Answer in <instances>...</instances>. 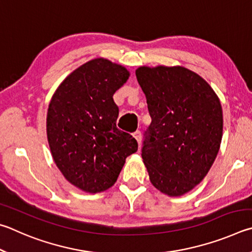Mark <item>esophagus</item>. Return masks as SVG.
Listing matches in <instances>:
<instances>
[{
	"mask_svg": "<svg viewBox=\"0 0 252 252\" xmlns=\"http://www.w3.org/2000/svg\"><path fill=\"white\" fill-rule=\"evenodd\" d=\"M133 136L135 137V139L137 140V143L140 144V142H142V133H140L139 130H136L135 133L133 134Z\"/></svg>",
	"mask_w": 252,
	"mask_h": 252,
	"instance_id": "esophagus-1",
	"label": "esophagus"
}]
</instances>
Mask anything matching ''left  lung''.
Here are the masks:
<instances>
[{
    "label": "left lung",
    "mask_w": 252,
    "mask_h": 252,
    "mask_svg": "<svg viewBox=\"0 0 252 252\" xmlns=\"http://www.w3.org/2000/svg\"><path fill=\"white\" fill-rule=\"evenodd\" d=\"M136 77L152 117L142 148L149 179L162 193L182 196L205 178L217 157L220 100L204 78L182 66H142Z\"/></svg>",
    "instance_id": "1"
}]
</instances>
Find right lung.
Segmentation results:
<instances>
[{
    "label": "right lung",
    "mask_w": 252,
    "mask_h": 252,
    "mask_svg": "<svg viewBox=\"0 0 252 252\" xmlns=\"http://www.w3.org/2000/svg\"><path fill=\"white\" fill-rule=\"evenodd\" d=\"M128 77L122 65L92 60L62 82L48 105L46 133L53 159L70 184L86 192L112 187L126 158L138 149L133 136L116 127L113 95Z\"/></svg>",
    "instance_id": "right-lung-1"
}]
</instances>
